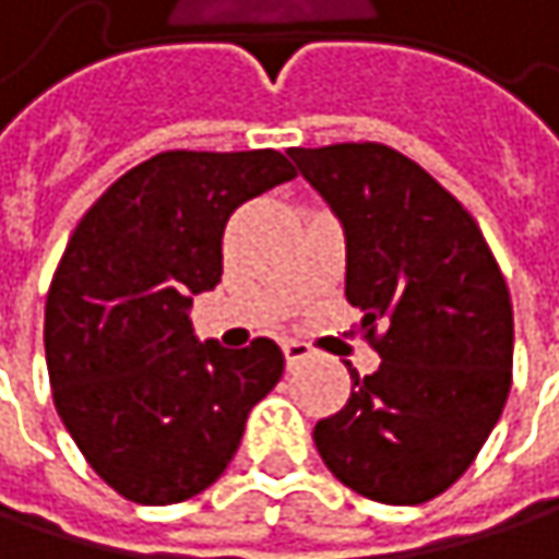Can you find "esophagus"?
I'll return each instance as SVG.
<instances>
[{"mask_svg": "<svg viewBox=\"0 0 559 559\" xmlns=\"http://www.w3.org/2000/svg\"><path fill=\"white\" fill-rule=\"evenodd\" d=\"M310 356H313V349H310L307 343H300V340H287V343H284V359H287V369H297V366H304Z\"/></svg>", "mask_w": 559, "mask_h": 559, "instance_id": "esophagus-1", "label": "esophagus"}]
</instances>
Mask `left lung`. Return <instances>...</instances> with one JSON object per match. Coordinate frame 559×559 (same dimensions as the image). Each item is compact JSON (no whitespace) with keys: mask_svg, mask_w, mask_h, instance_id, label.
Instances as JSON below:
<instances>
[{"mask_svg":"<svg viewBox=\"0 0 559 559\" xmlns=\"http://www.w3.org/2000/svg\"><path fill=\"white\" fill-rule=\"evenodd\" d=\"M346 236V297L382 366L317 420L326 469L353 492L420 504L476 460L511 389L514 317L499 262L463 203L389 145L290 148Z\"/></svg>","mask_w":559,"mask_h":559,"instance_id":"8db88e82","label":"left lung"}]
</instances>
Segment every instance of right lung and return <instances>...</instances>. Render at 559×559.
Wrapping results in <instances>:
<instances>
[{
	"instance_id": "right-lung-1",
	"label": "right lung",
	"mask_w": 559,
	"mask_h": 559,
	"mask_svg": "<svg viewBox=\"0 0 559 559\" xmlns=\"http://www.w3.org/2000/svg\"><path fill=\"white\" fill-rule=\"evenodd\" d=\"M290 177L275 148L162 152L76 223L45 304V356L67 433L122 499L174 504L213 486L278 385L272 340L200 343L190 304L219 284L233 210Z\"/></svg>"
}]
</instances>
